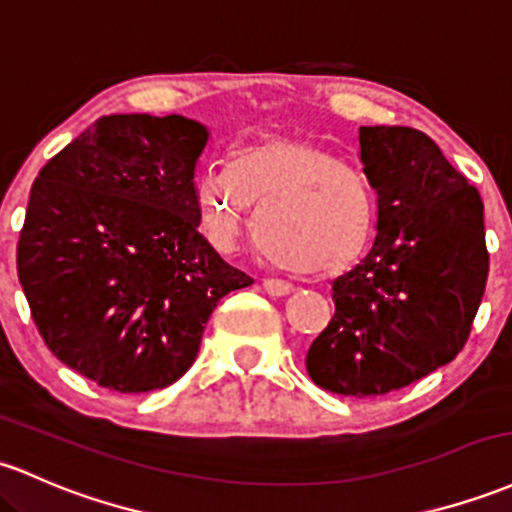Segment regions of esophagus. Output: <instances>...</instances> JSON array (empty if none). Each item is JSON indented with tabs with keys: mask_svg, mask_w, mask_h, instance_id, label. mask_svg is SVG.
Segmentation results:
<instances>
[{
	"mask_svg": "<svg viewBox=\"0 0 512 512\" xmlns=\"http://www.w3.org/2000/svg\"><path fill=\"white\" fill-rule=\"evenodd\" d=\"M262 286H265V291L269 296H286L294 291V286H291L289 282H282V279H265Z\"/></svg>",
	"mask_w": 512,
	"mask_h": 512,
	"instance_id": "1",
	"label": "esophagus"
}]
</instances>
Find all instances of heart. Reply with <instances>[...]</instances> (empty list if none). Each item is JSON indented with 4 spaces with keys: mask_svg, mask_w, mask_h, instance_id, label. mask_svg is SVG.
<instances>
[{
    "mask_svg": "<svg viewBox=\"0 0 512 512\" xmlns=\"http://www.w3.org/2000/svg\"><path fill=\"white\" fill-rule=\"evenodd\" d=\"M196 209L206 240L233 252L245 233L272 257L306 277H335L367 252L376 228V189L364 167L303 136L247 143L230 167H209L196 179Z\"/></svg>",
    "mask_w": 512,
    "mask_h": 512,
    "instance_id": "1",
    "label": "heart"
}]
</instances>
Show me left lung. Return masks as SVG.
Returning a JSON list of instances; mask_svg holds the SVG:
<instances>
[{"label":"left lung","mask_w":512,"mask_h":512,"mask_svg":"<svg viewBox=\"0 0 512 512\" xmlns=\"http://www.w3.org/2000/svg\"><path fill=\"white\" fill-rule=\"evenodd\" d=\"M376 238L333 282L335 316L308 376L342 396H384L445 367L469 338L488 277L484 201L437 143L408 126L359 128Z\"/></svg>","instance_id":"obj_1"}]
</instances>
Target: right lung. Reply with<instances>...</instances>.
I'll return each instance as SVG.
<instances>
[{
  "label": "right lung",
  "instance_id": "add662e5",
  "mask_svg": "<svg viewBox=\"0 0 512 512\" xmlns=\"http://www.w3.org/2000/svg\"><path fill=\"white\" fill-rule=\"evenodd\" d=\"M209 136L179 114L101 116L33 182L19 282L50 352L104 389L174 384L216 303L252 284L199 233Z\"/></svg>",
  "mask_w": 512,
  "mask_h": 512
}]
</instances>
